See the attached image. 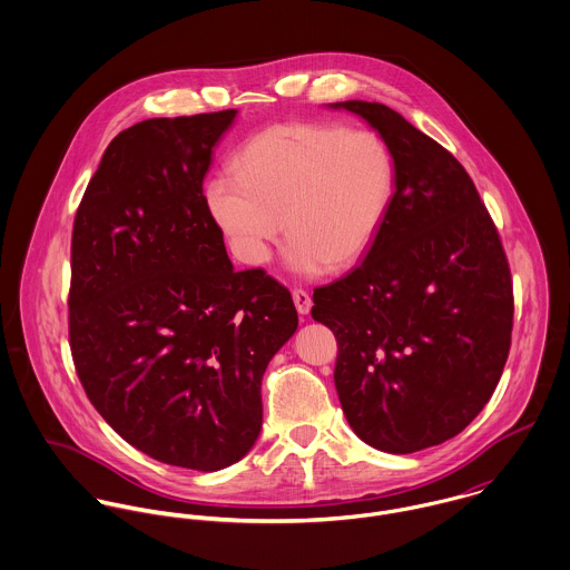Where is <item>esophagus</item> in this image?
I'll return each mask as SVG.
<instances>
[{"instance_id":"esophagus-1","label":"esophagus","mask_w":570,"mask_h":570,"mask_svg":"<svg viewBox=\"0 0 570 570\" xmlns=\"http://www.w3.org/2000/svg\"><path fill=\"white\" fill-rule=\"evenodd\" d=\"M293 302H295V308H297L299 315H308L311 308H313L311 295H308L306 291H302V288H295V291H293Z\"/></svg>"}]
</instances>
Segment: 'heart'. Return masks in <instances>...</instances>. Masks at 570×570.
Instances as JSON below:
<instances>
[{
    "label": "heart",
    "instance_id": "b5f03b06",
    "mask_svg": "<svg viewBox=\"0 0 570 570\" xmlns=\"http://www.w3.org/2000/svg\"><path fill=\"white\" fill-rule=\"evenodd\" d=\"M234 170L207 179L205 207L227 247L264 266L284 227L286 266L318 275L354 266L370 252L395 194V157L376 130L286 122L255 132Z\"/></svg>",
    "mask_w": 570,
    "mask_h": 570
}]
</instances>
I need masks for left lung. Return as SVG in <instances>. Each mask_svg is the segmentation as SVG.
Returning a JSON list of instances; mask_svg holds the SVG:
<instances>
[{
	"instance_id": "8db88e82",
	"label": "left lung",
	"mask_w": 570,
	"mask_h": 570,
	"mask_svg": "<svg viewBox=\"0 0 570 570\" xmlns=\"http://www.w3.org/2000/svg\"><path fill=\"white\" fill-rule=\"evenodd\" d=\"M395 157V194L363 264L316 288L338 341L334 386L352 431L409 454L459 435L505 367L513 295L499 232L463 166L397 111L347 100Z\"/></svg>"
}]
</instances>
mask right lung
<instances>
[{
    "label": "right lung",
    "instance_id": "1",
    "mask_svg": "<svg viewBox=\"0 0 570 570\" xmlns=\"http://www.w3.org/2000/svg\"><path fill=\"white\" fill-rule=\"evenodd\" d=\"M236 109L153 118L107 146L73 220L69 343L105 422L198 472L240 461L262 429V376L297 330L291 293L236 271L203 196Z\"/></svg>",
    "mask_w": 570,
    "mask_h": 570
}]
</instances>
